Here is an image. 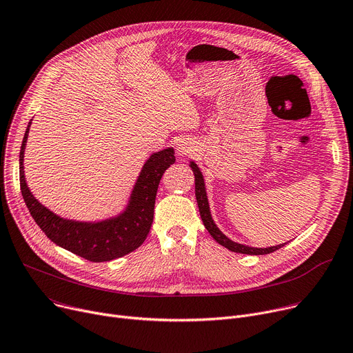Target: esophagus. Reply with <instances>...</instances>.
I'll return each mask as SVG.
<instances>
[{
  "label": "esophagus",
  "instance_id": "1",
  "mask_svg": "<svg viewBox=\"0 0 353 353\" xmlns=\"http://www.w3.org/2000/svg\"><path fill=\"white\" fill-rule=\"evenodd\" d=\"M195 152V147L191 141L188 140H182L176 144V154L181 157H189Z\"/></svg>",
  "mask_w": 353,
  "mask_h": 353
}]
</instances>
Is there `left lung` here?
<instances>
[{
	"instance_id": "obj_1",
	"label": "left lung",
	"mask_w": 353,
	"mask_h": 353,
	"mask_svg": "<svg viewBox=\"0 0 353 353\" xmlns=\"http://www.w3.org/2000/svg\"><path fill=\"white\" fill-rule=\"evenodd\" d=\"M189 167L192 168L194 174H195V196H196V202H198V208H199V213H201V218L202 222L205 225V228L208 229V232L210 233V236L222 245L223 248L229 249L230 252L234 253H241V254H268V253H273L279 249H281L284 245H279V246H273V248H267V249H256V248H249L245 245H239L236 241H232L230 239H228L219 229L218 226L214 225V222L212 221V216H210V210H209V203H208V198H206V192H205V182H203V176L198 168V165L195 162H191Z\"/></svg>"
}]
</instances>
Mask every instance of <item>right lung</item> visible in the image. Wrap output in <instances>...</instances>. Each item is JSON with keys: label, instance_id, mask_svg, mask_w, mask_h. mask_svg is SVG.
<instances>
[{"label": "right lung", "instance_id": "right-lung-1", "mask_svg": "<svg viewBox=\"0 0 353 353\" xmlns=\"http://www.w3.org/2000/svg\"><path fill=\"white\" fill-rule=\"evenodd\" d=\"M30 125L26 127L19 152V185L23 201L42 232L58 246L94 263L110 261L140 248L152 225L159 181L165 170L175 162L174 150L167 148L150 157L132 189L130 203L124 213L114 219L99 223L73 222L59 218L41 205L26 186L23 176V150Z\"/></svg>", "mask_w": 353, "mask_h": 353}]
</instances>
